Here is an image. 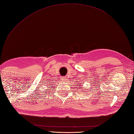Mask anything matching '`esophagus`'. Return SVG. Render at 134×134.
<instances>
[{"label":"esophagus","mask_w":134,"mask_h":134,"mask_svg":"<svg viewBox=\"0 0 134 134\" xmlns=\"http://www.w3.org/2000/svg\"><path fill=\"white\" fill-rule=\"evenodd\" d=\"M61 80L62 81H66V79L65 77H63V78H62Z\"/></svg>","instance_id":"1"}]
</instances>
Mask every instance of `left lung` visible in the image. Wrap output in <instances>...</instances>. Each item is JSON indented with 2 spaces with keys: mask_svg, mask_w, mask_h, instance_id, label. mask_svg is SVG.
<instances>
[{
  "mask_svg": "<svg viewBox=\"0 0 134 134\" xmlns=\"http://www.w3.org/2000/svg\"><path fill=\"white\" fill-rule=\"evenodd\" d=\"M79 88H81V87H79Z\"/></svg>",
  "mask_w": 134,
  "mask_h": 134,
  "instance_id": "left-lung-1",
  "label": "left lung"
}]
</instances>
